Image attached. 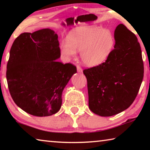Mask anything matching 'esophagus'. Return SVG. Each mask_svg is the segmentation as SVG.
Segmentation results:
<instances>
[{"label":"esophagus","mask_w":150,"mask_h":150,"mask_svg":"<svg viewBox=\"0 0 150 150\" xmlns=\"http://www.w3.org/2000/svg\"><path fill=\"white\" fill-rule=\"evenodd\" d=\"M77 71L79 73H81L83 71L82 68H81L79 65H77Z\"/></svg>","instance_id":"1"}]
</instances>
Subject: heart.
<instances>
[{
    "label": "heart",
    "instance_id": "1",
    "mask_svg": "<svg viewBox=\"0 0 150 150\" xmlns=\"http://www.w3.org/2000/svg\"><path fill=\"white\" fill-rule=\"evenodd\" d=\"M114 45L115 39L110 31L96 26H81L69 32L67 42L61 45V52L65 57L71 58L76 51L80 52L83 63L94 67L106 60Z\"/></svg>",
    "mask_w": 150,
    "mask_h": 150
}]
</instances>
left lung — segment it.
I'll return each instance as SVG.
<instances>
[{"mask_svg":"<svg viewBox=\"0 0 150 150\" xmlns=\"http://www.w3.org/2000/svg\"><path fill=\"white\" fill-rule=\"evenodd\" d=\"M115 49L101 64L84 69L88 106L93 113L111 116L135 100L144 77V63L136 35L124 24L115 31Z\"/></svg>","mask_w":150,"mask_h":150,"instance_id":"8db88e82","label":"left lung"}]
</instances>
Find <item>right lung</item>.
<instances>
[{"instance_id": "add662e5", "label": "right lung", "mask_w": 150, "mask_h": 150, "mask_svg": "<svg viewBox=\"0 0 150 150\" xmlns=\"http://www.w3.org/2000/svg\"><path fill=\"white\" fill-rule=\"evenodd\" d=\"M60 55L58 35L51 29L22 33L14 40L6 79L14 102L26 112L47 116L59 110L63 88L77 73L74 65L57 62Z\"/></svg>"}]
</instances>
